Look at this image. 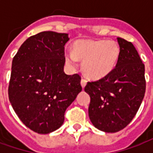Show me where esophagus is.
Segmentation results:
<instances>
[{
	"label": "esophagus",
	"mask_w": 153,
	"mask_h": 153,
	"mask_svg": "<svg viewBox=\"0 0 153 153\" xmlns=\"http://www.w3.org/2000/svg\"><path fill=\"white\" fill-rule=\"evenodd\" d=\"M86 84H87V80L82 79H81V86H82V88H83L84 87L86 86Z\"/></svg>",
	"instance_id": "34e87169"
}]
</instances>
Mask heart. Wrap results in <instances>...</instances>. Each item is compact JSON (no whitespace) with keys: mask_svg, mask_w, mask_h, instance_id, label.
Returning <instances> with one entry per match:
<instances>
[{"mask_svg":"<svg viewBox=\"0 0 153 153\" xmlns=\"http://www.w3.org/2000/svg\"><path fill=\"white\" fill-rule=\"evenodd\" d=\"M120 51L115 41L81 39L74 43L73 51H67L65 59L73 68L78 65V60H83L82 69L84 74L91 79H99L115 69Z\"/></svg>","mask_w":153,"mask_h":153,"instance_id":"b5f03b06","label":"heart"}]
</instances>
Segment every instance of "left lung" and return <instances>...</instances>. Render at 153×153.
<instances>
[{"label":"left lung","mask_w":153,"mask_h":153,"mask_svg":"<svg viewBox=\"0 0 153 153\" xmlns=\"http://www.w3.org/2000/svg\"><path fill=\"white\" fill-rule=\"evenodd\" d=\"M120 57L115 69L102 79L88 82V115L99 130L115 133L125 128L139 109L146 90L145 67L134 46L117 38Z\"/></svg>","instance_id":"1"}]
</instances>
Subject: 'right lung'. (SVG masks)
Instances as JSON below:
<instances>
[{"instance_id": "add662e5", "label": "right lung", "mask_w": 153, "mask_h": 153, "mask_svg": "<svg viewBox=\"0 0 153 153\" xmlns=\"http://www.w3.org/2000/svg\"><path fill=\"white\" fill-rule=\"evenodd\" d=\"M69 40L68 33L42 32L25 41L13 58L9 99L20 120L38 134L60 128L82 91L79 75L64 72Z\"/></svg>"}]
</instances>
